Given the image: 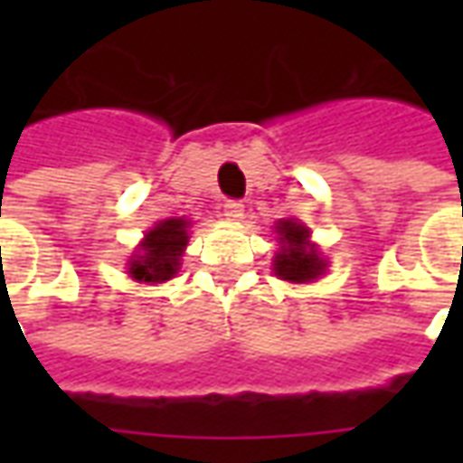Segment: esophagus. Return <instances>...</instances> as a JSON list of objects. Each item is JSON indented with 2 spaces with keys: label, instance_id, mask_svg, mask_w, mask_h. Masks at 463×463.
<instances>
[{
  "label": "esophagus",
  "instance_id": "esophagus-1",
  "mask_svg": "<svg viewBox=\"0 0 463 463\" xmlns=\"http://www.w3.org/2000/svg\"><path fill=\"white\" fill-rule=\"evenodd\" d=\"M222 215H225V221H241L245 215V205L241 201H225L222 203Z\"/></svg>",
  "mask_w": 463,
  "mask_h": 463
}]
</instances>
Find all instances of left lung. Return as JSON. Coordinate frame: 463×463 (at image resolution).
Masks as SVG:
<instances>
[{"label":"left lung","instance_id":"left-lung-1","mask_svg":"<svg viewBox=\"0 0 463 463\" xmlns=\"http://www.w3.org/2000/svg\"><path fill=\"white\" fill-rule=\"evenodd\" d=\"M280 250L272 260V270L280 280L312 282L327 270V260L320 258V250L310 242V231L295 218H282L275 225Z\"/></svg>","mask_w":463,"mask_h":463}]
</instances>
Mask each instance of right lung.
Instances as JSON below:
<instances>
[{
	"label": "right lung",
	"instance_id": "1",
	"mask_svg": "<svg viewBox=\"0 0 463 463\" xmlns=\"http://www.w3.org/2000/svg\"><path fill=\"white\" fill-rule=\"evenodd\" d=\"M185 218H168L153 225L128 260V275L138 282H165L173 280L181 270V255L188 245Z\"/></svg>",
	"mask_w": 463,
	"mask_h": 463
}]
</instances>
